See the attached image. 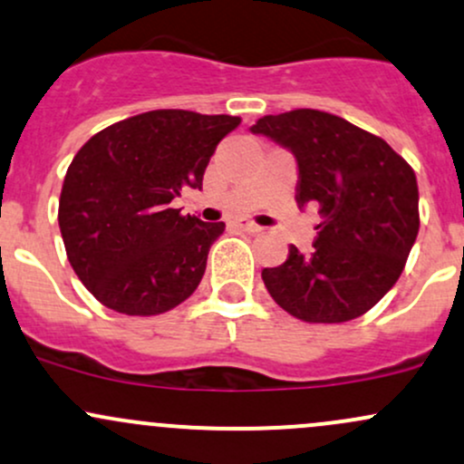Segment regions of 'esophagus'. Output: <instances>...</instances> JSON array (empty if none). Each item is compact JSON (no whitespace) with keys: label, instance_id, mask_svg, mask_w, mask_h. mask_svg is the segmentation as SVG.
<instances>
[{"label":"esophagus","instance_id":"esophagus-1","mask_svg":"<svg viewBox=\"0 0 464 464\" xmlns=\"http://www.w3.org/2000/svg\"><path fill=\"white\" fill-rule=\"evenodd\" d=\"M236 227H240L242 231H248V233H257V231H262V227H259V224H256L253 220H237L236 222Z\"/></svg>","mask_w":464,"mask_h":464}]
</instances>
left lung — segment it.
<instances>
[{
    "mask_svg": "<svg viewBox=\"0 0 464 464\" xmlns=\"http://www.w3.org/2000/svg\"><path fill=\"white\" fill-rule=\"evenodd\" d=\"M297 158V205H317L313 253L290 244L264 268L268 293L293 317L341 324L381 302L403 273L419 236V185L403 156L341 116L293 110L251 127Z\"/></svg>",
    "mask_w": 464,
    "mask_h": 464,
    "instance_id": "1",
    "label": "left lung"
}]
</instances>
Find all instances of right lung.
Here are the masks:
<instances>
[{
    "instance_id": "right-lung-1",
    "label": "right lung",
    "mask_w": 464,
    "mask_h": 464,
    "mask_svg": "<svg viewBox=\"0 0 464 464\" xmlns=\"http://www.w3.org/2000/svg\"><path fill=\"white\" fill-rule=\"evenodd\" d=\"M240 116L151 110L105 127L76 151L59 198L65 253L83 286L123 314H160L198 288L224 222L182 216L218 142Z\"/></svg>"
}]
</instances>
